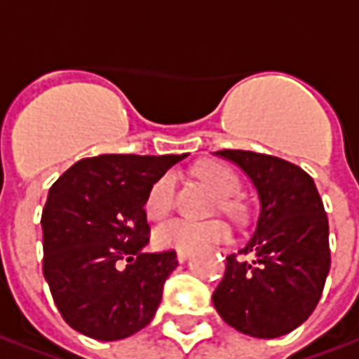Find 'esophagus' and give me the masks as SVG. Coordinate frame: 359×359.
<instances>
[{
  "instance_id": "1",
  "label": "esophagus",
  "mask_w": 359,
  "mask_h": 359,
  "mask_svg": "<svg viewBox=\"0 0 359 359\" xmlns=\"http://www.w3.org/2000/svg\"><path fill=\"white\" fill-rule=\"evenodd\" d=\"M188 256H190V252H177V259H179L180 264H182V262H187Z\"/></svg>"
}]
</instances>
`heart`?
<instances>
[{
    "mask_svg": "<svg viewBox=\"0 0 359 359\" xmlns=\"http://www.w3.org/2000/svg\"><path fill=\"white\" fill-rule=\"evenodd\" d=\"M196 175L219 194L217 210L234 221H242L246 217V205L236 198L241 192V179L229 165L219 161H203L196 167ZM175 188L177 177L172 172H165L151 184L144 203L148 219L159 221L171 213L175 203ZM229 236L231 231L223 221L194 223L187 219H172L154 231V244L161 250L194 252L210 244H221Z\"/></svg>",
    "mask_w": 359,
    "mask_h": 359,
    "instance_id": "heart-1",
    "label": "heart"
}]
</instances>
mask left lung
<instances>
[{
    "label": "left lung",
    "mask_w": 359,
    "mask_h": 359,
    "mask_svg": "<svg viewBox=\"0 0 359 359\" xmlns=\"http://www.w3.org/2000/svg\"><path fill=\"white\" fill-rule=\"evenodd\" d=\"M215 154L248 175L259 217L248 244L226 256L213 306L236 331L277 339L300 327L323 292L331 269L323 202L313 179L290 161L244 149Z\"/></svg>",
    "instance_id": "left-lung-1"
}]
</instances>
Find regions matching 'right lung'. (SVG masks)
Returning a JSON list of instances; mask_svg holds the SVG:
<instances>
[{
    "label": "right lung",
    "instance_id": "obj_1",
    "mask_svg": "<svg viewBox=\"0 0 359 359\" xmlns=\"http://www.w3.org/2000/svg\"><path fill=\"white\" fill-rule=\"evenodd\" d=\"M184 157H86L53 182L42 211V267L59 313L74 331L121 340L154 319L179 262L172 250L144 252V203L151 184Z\"/></svg>",
    "mask_w": 359,
    "mask_h": 359
}]
</instances>
